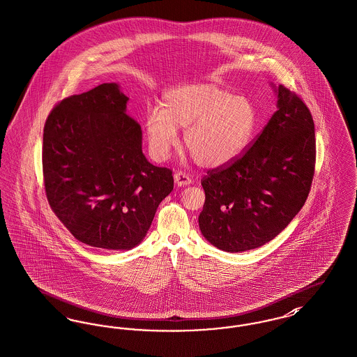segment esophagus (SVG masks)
<instances>
[{"mask_svg":"<svg viewBox=\"0 0 357 357\" xmlns=\"http://www.w3.org/2000/svg\"><path fill=\"white\" fill-rule=\"evenodd\" d=\"M174 179H175L176 186H179V188H182V186H188V185L191 183V178H190L189 175H188L186 172H182V171L175 172Z\"/></svg>","mask_w":357,"mask_h":357,"instance_id":"1","label":"esophagus"}]
</instances>
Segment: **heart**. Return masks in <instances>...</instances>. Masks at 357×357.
Returning a JSON list of instances; mask_svg holds the SVG:
<instances>
[{"label":"heart","mask_w":357,"mask_h":357,"mask_svg":"<svg viewBox=\"0 0 357 357\" xmlns=\"http://www.w3.org/2000/svg\"><path fill=\"white\" fill-rule=\"evenodd\" d=\"M179 128H186L183 144L198 166L224 167L250 144L257 128V110L251 100L217 84H182L167 90L160 109L146 114L144 129L153 159H167L178 144Z\"/></svg>","instance_id":"1"}]
</instances>
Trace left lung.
<instances>
[{
    "mask_svg": "<svg viewBox=\"0 0 357 357\" xmlns=\"http://www.w3.org/2000/svg\"><path fill=\"white\" fill-rule=\"evenodd\" d=\"M275 112L248 151L202 179L199 229L225 252L250 251L271 241L302 209L315 166L314 123L303 101L273 84Z\"/></svg>",
    "mask_w": 357,
    "mask_h": 357,
    "instance_id": "1",
    "label": "left lung"
}]
</instances>
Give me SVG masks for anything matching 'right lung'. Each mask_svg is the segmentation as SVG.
I'll return each mask as SVG.
<instances>
[{
	"mask_svg": "<svg viewBox=\"0 0 357 357\" xmlns=\"http://www.w3.org/2000/svg\"><path fill=\"white\" fill-rule=\"evenodd\" d=\"M128 100L117 84L71 96L52 109L43 133L51 209L77 240L102 251L139 245L174 189L172 171L144 156Z\"/></svg>",
	"mask_w": 357,
	"mask_h": 357,
	"instance_id": "1",
	"label": "right lung"
}]
</instances>
